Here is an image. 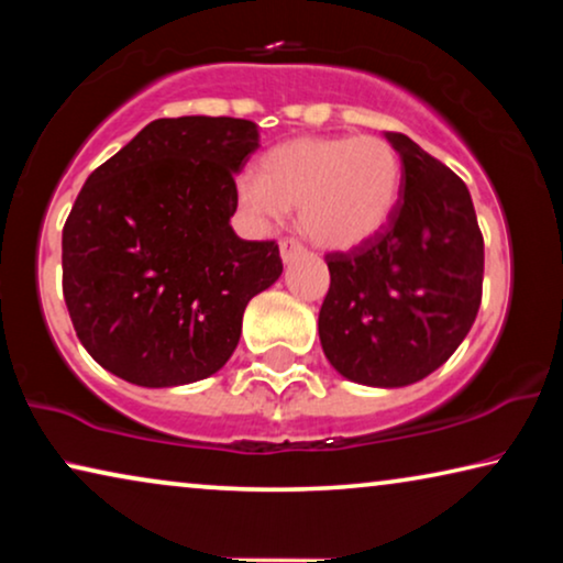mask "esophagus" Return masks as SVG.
Returning a JSON list of instances; mask_svg holds the SVG:
<instances>
[{
	"label": "esophagus",
	"mask_w": 563,
	"mask_h": 563,
	"mask_svg": "<svg viewBox=\"0 0 563 563\" xmlns=\"http://www.w3.org/2000/svg\"><path fill=\"white\" fill-rule=\"evenodd\" d=\"M279 251H282V258H284V261H291V258L302 256L305 245L299 243L297 238H284V241L279 243Z\"/></svg>",
	"instance_id": "1"
}]
</instances>
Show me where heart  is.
<instances>
[{"mask_svg":"<svg viewBox=\"0 0 563 563\" xmlns=\"http://www.w3.org/2000/svg\"><path fill=\"white\" fill-rule=\"evenodd\" d=\"M402 161L382 135H307L276 145L258 176L235 181L241 210L276 222L299 207L305 235L325 249H353L387 225L399 199Z\"/></svg>","mask_w":563,"mask_h":563,"instance_id":"1","label":"heart"}]
</instances>
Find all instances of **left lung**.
I'll return each mask as SVG.
<instances>
[{
    "label": "left lung",
    "instance_id": "1",
    "mask_svg": "<svg viewBox=\"0 0 563 563\" xmlns=\"http://www.w3.org/2000/svg\"><path fill=\"white\" fill-rule=\"evenodd\" d=\"M399 199L387 225L328 253L320 343L335 372L368 387H405L451 358L482 305L484 238L466 184L402 133Z\"/></svg>",
    "mask_w": 563,
    "mask_h": 563
}]
</instances>
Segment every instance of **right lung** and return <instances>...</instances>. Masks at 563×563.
Returning <instances> with one entry per match:
<instances>
[{"label":"right lung","mask_w":563,"mask_h":563,"mask_svg":"<svg viewBox=\"0 0 563 563\" xmlns=\"http://www.w3.org/2000/svg\"><path fill=\"white\" fill-rule=\"evenodd\" d=\"M258 148L238 118H164L89 174L64 225V299L89 356L137 387L225 366L245 305L279 279L276 241L230 228Z\"/></svg>","instance_id":"obj_1"}]
</instances>
